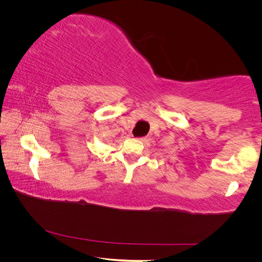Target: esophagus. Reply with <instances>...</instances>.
I'll return each mask as SVG.
<instances>
[{
	"mask_svg": "<svg viewBox=\"0 0 262 262\" xmlns=\"http://www.w3.org/2000/svg\"><path fill=\"white\" fill-rule=\"evenodd\" d=\"M138 140H140V141H142V142H144L145 140H146V138L145 137H141V138H137Z\"/></svg>",
	"mask_w": 262,
	"mask_h": 262,
	"instance_id": "34e87169",
	"label": "esophagus"
}]
</instances>
